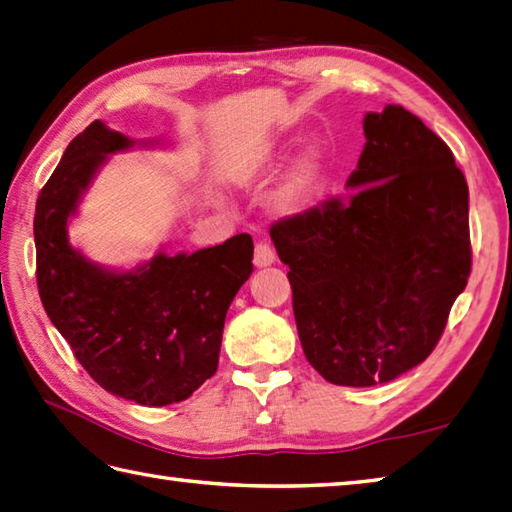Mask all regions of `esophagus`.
<instances>
[{
  "label": "esophagus",
  "mask_w": 512,
  "mask_h": 512,
  "mask_svg": "<svg viewBox=\"0 0 512 512\" xmlns=\"http://www.w3.org/2000/svg\"><path fill=\"white\" fill-rule=\"evenodd\" d=\"M275 262V250L268 242H257L255 244V266L266 268Z\"/></svg>",
  "instance_id": "esophagus-1"
}]
</instances>
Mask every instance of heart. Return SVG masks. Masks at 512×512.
<instances>
[{
    "instance_id": "heart-1",
    "label": "heart",
    "mask_w": 512,
    "mask_h": 512,
    "mask_svg": "<svg viewBox=\"0 0 512 512\" xmlns=\"http://www.w3.org/2000/svg\"><path fill=\"white\" fill-rule=\"evenodd\" d=\"M277 157V150H262L257 155L255 166H266L273 162ZM324 162H322V153L319 150H306V153L297 159L293 168L288 170V175L284 177L282 186L275 193V208L279 213H295V210L302 206L308 195L313 193V188L317 186L319 177H322Z\"/></svg>"
}]
</instances>
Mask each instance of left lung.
Segmentation results:
<instances>
[{
	"label": "left lung",
	"mask_w": 512,
	"mask_h": 512,
	"mask_svg": "<svg viewBox=\"0 0 512 512\" xmlns=\"http://www.w3.org/2000/svg\"><path fill=\"white\" fill-rule=\"evenodd\" d=\"M364 135L355 193L270 228L306 359L357 388L422 364L470 275L468 184L444 139L393 104Z\"/></svg>",
	"instance_id": "1"
}]
</instances>
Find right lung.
I'll list each match as a JSON object with an SVG mask.
<instances>
[{
    "instance_id": "1",
    "label": "right lung",
    "mask_w": 512,
    "mask_h": 512,
    "mask_svg": "<svg viewBox=\"0 0 512 512\" xmlns=\"http://www.w3.org/2000/svg\"><path fill=\"white\" fill-rule=\"evenodd\" d=\"M130 146L99 119L68 144L35 206L37 288L99 386L135 404L168 406L215 375L228 306L253 273V239L242 233L193 255L159 250L128 273L88 262L68 242V217L108 155Z\"/></svg>"
}]
</instances>
